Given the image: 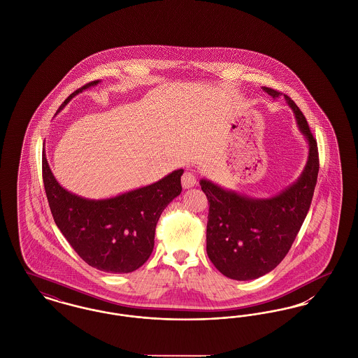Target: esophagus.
Returning a JSON list of instances; mask_svg holds the SVG:
<instances>
[{
  "label": "esophagus",
  "instance_id": "obj_1",
  "mask_svg": "<svg viewBox=\"0 0 358 358\" xmlns=\"http://www.w3.org/2000/svg\"><path fill=\"white\" fill-rule=\"evenodd\" d=\"M181 182H182V187H185V189L194 187V185L197 184V178H196V174H194L193 171H185V173L182 174Z\"/></svg>",
  "mask_w": 358,
  "mask_h": 358
}]
</instances>
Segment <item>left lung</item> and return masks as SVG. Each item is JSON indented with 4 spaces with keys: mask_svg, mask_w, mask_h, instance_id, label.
Here are the masks:
<instances>
[{
    "mask_svg": "<svg viewBox=\"0 0 358 358\" xmlns=\"http://www.w3.org/2000/svg\"><path fill=\"white\" fill-rule=\"evenodd\" d=\"M273 99L282 92L263 87ZM296 124L308 143L306 166L298 180L270 199H252L203 178L201 189L209 203L206 254L227 278L252 280L273 271L296 238L314 194L320 171L317 141L306 118L287 95Z\"/></svg>",
    "mask_w": 358,
    "mask_h": 358,
    "instance_id": "8db88e82",
    "label": "left lung"
}]
</instances>
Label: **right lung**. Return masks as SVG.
Listing matches in <instances>:
<instances>
[{
    "instance_id": "right-lung-1",
    "label": "right lung",
    "mask_w": 358,
    "mask_h": 358,
    "mask_svg": "<svg viewBox=\"0 0 358 358\" xmlns=\"http://www.w3.org/2000/svg\"><path fill=\"white\" fill-rule=\"evenodd\" d=\"M99 82L72 92L59 111L75 95ZM182 173L177 169L152 185L111 199L91 200L62 187L43 153V181L53 220L75 252L104 273H133L152 255L157 222L162 210L181 193Z\"/></svg>"
}]
</instances>
